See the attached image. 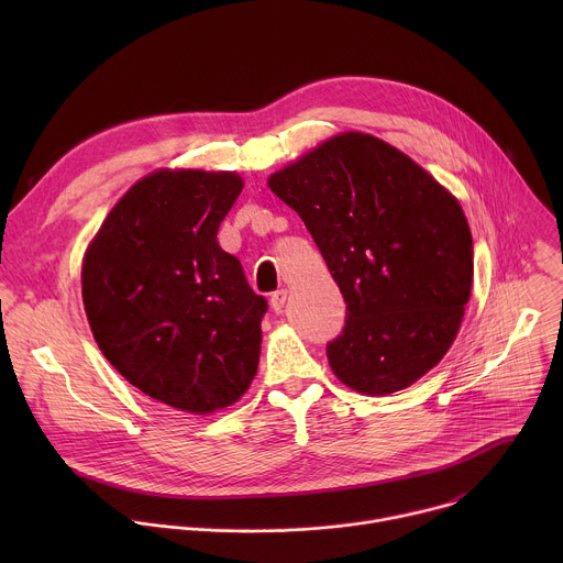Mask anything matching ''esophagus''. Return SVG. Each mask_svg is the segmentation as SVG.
I'll use <instances>...</instances> for the list:
<instances>
[{
	"label": "esophagus",
	"instance_id": "esophagus-1",
	"mask_svg": "<svg viewBox=\"0 0 563 563\" xmlns=\"http://www.w3.org/2000/svg\"><path fill=\"white\" fill-rule=\"evenodd\" d=\"M287 296H289L287 289H278V291L272 294V300H269V302H272V309H274L276 313L283 311V307H285V302H287Z\"/></svg>",
	"mask_w": 563,
	"mask_h": 563
}]
</instances>
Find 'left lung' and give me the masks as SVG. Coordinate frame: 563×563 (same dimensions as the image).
Listing matches in <instances>:
<instances>
[{"mask_svg":"<svg viewBox=\"0 0 563 563\" xmlns=\"http://www.w3.org/2000/svg\"><path fill=\"white\" fill-rule=\"evenodd\" d=\"M305 222L345 302L328 345L350 389L410 387L452 347L470 300L472 233L459 200L410 155L345 131L267 180Z\"/></svg>","mask_w":563,"mask_h":563,"instance_id":"obj_1","label":"left lung"}]
</instances>
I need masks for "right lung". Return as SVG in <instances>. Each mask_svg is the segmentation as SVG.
<instances>
[{
  "instance_id": "obj_1",
  "label": "right lung",
  "mask_w": 563,
  "mask_h": 563,
  "mask_svg": "<svg viewBox=\"0 0 563 563\" xmlns=\"http://www.w3.org/2000/svg\"><path fill=\"white\" fill-rule=\"evenodd\" d=\"M243 187L235 172L155 169L115 202L82 258L98 347L180 412L233 406L258 369L267 300L216 238Z\"/></svg>"
}]
</instances>
